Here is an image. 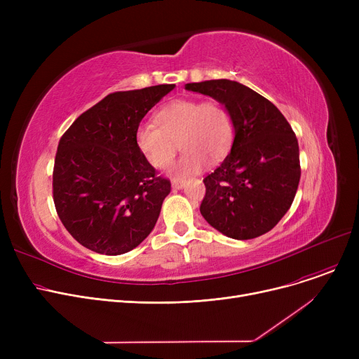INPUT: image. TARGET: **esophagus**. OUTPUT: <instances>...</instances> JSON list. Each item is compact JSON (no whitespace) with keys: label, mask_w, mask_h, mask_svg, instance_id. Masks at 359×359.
<instances>
[{"label":"esophagus","mask_w":359,"mask_h":359,"mask_svg":"<svg viewBox=\"0 0 359 359\" xmlns=\"http://www.w3.org/2000/svg\"><path fill=\"white\" fill-rule=\"evenodd\" d=\"M172 186H173V189H182V187L184 186V180L173 179V180H172Z\"/></svg>","instance_id":"esophagus-1"}]
</instances>
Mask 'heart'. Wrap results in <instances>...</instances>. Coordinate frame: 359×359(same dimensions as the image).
<instances>
[{"label":"heart","mask_w":359,"mask_h":359,"mask_svg":"<svg viewBox=\"0 0 359 359\" xmlns=\"http://www.w3.org/2000/svg\"><path fill=\"white\" fill-rule=\"evenodd\" d=\"M156 123L137 128L135 144L140 153L149 165L165 170L172 165L180 142L184 154L175 173L182 177L199 173L208 160H222L234 140L231 113L218 102L175 100L158 110Z\"/></svg>","instance_id":"1"}]
</instances>
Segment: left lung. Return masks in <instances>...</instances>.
Here are the masks:
<instances>
[{
    "label": "left lung",
    "instance_id": "left-lung-1",
    "mask_svg": "<svg viewBox=\"0 0 359 359\" xmlns=\"http://www.w3.org/2000/svg\"><path fill=\"white\" fill-rule=\"evenodd\" d=\"M184 88L215 99L234 121L230 154L203 179L202 217L236 240L271 231L290 210L301 176L291 125L273 103L237 81L210 80Z\"/></svg>",
    "mask_w": 359,
    "mask_h": 359
}]
</instances>
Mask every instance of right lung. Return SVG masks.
Segmentation results:
<instances>
[{"mask_svg": "<svg viewBox=\"0 0 359 359\" xmlns=\"http://www.w3.org/2000/svg\"><path fill=\"white\" fill-rule=\"evenodd\" d=\"M175 84L116 91L67 129L53 165V202L84 248L116 256L153 231L170 180L157 176L135 144L142 118Z\"/></svg>", "mask_w": 359, "mask_h": 359, "instance_id": "add662e5", "label": "right lung"}]
</instances>
